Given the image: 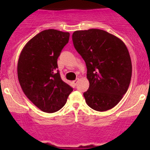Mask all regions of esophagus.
<instances>
[{
  "label": "esophagus",
  "instance_id": "esophagus-1",
  "mask_svg": "<svg viewBox=\"0 0 150 150\" xmlns=\"http://www.w3.org/2000/svg\"><path fill=\"white\" fill-rule=\"evenodd\" d=\"M78 81H79V79H75V80H74V81H73V83H74L75 86H76V85L77 84Z\"/></svg>",
  "mask_w": 150,
  "mask_h": 150
}]
</instances>
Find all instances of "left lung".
Listing matches in <instances>:
<instances>
[{
	"label": "left lung",
	"instance_id": "obj_1",
	"mask_svg": "<svg viewBox=\"0 0 150 150\" xmlns=\"http://www.w3.org/2000/svg\"><path fill=\"white\" fill-rule=\"evenodd\" d=\"M74 46L86 62L89 88L83 93L86 104L97 111L112 109L126 93L132 65L126 46L105 30H76Z\"/></svg>",
	"mask_w": 150,
	"mask_h": 150
}]
</instances>
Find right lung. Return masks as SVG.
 Listing matches in <instances>:
<instances>
[{
	"label": "right lung",
	"instance_id": "add662e5",
	"mask_svg": "<svg viewBox=\"0 0 150 150\" xmlns=\"http://www.w3.org/2000/svg\"><path fill=\"white\" fill-rule=\"evenodd\" d=\"M69 37L68 32L55 29L43 30L26 43L18 58L17 74L21 88L45 112L62 109L73 91L57 70V60Z\"/></svg>",
	"mask_w": 150,
	"mask_h": 150
}]
</instances>
